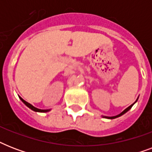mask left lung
I'll return each mask as SVG.
<instances>
[{"label": "left lung", "mask_w": 152, "mask_h": 152, "mask_svg": "<svg viewBox=\"0 0 152 152\" xmlns=\"http://www.w3.org/2000/svg\"><path fill=\"white\" fill-rule=\"evenodd\" d=\"M137 102V101H136ZM134 104V103H133ZM133 104H132V105H131V106H129V107H128V108H126L125 110L124 111H122V112H121V113H120V114H118V115H117V116H113V117H106V116H103V118H109V119H113V118H118V117H120V116H121V115H123V114H124V113H126V112H127V111H129L130 110V109L132 108V106H133Z\"/></svg>", "instance_id": "1"}]
</instances>
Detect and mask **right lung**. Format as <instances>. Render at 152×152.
Masks as SVG:
<instances>
[{
	"instance_id": "right-lung-1",
	"label": "right lung",
	"mask_w": 152,
	"mask_h": 152,
	"mask_svg": "<svg viewBox=\"0 0 152 152\" xmlns=\"http://www.w3.org/2000/svg\"><path fill=\"white\" fill-rule=\"evenodd\" d=\"M20 99L22 100L23 102V103H24L25 105H26V106H28V107H29L30 109H31L32 110L35 111V112H41V113H45V112H48V111H50V110H40V109L36 108V107H34V106H32L31 104L28 103L27 102H26V101H25V100L23 99L21 97H20Z\"/></svg>"
}]
</instances>
